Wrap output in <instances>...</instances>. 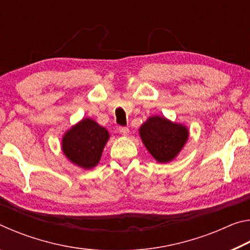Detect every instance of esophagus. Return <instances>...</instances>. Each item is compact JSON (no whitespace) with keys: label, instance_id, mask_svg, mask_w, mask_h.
Here are the masks:
<instances>
[{"label":"esophagus","instance_id":"obj_1","mask_svg":"<svg viewBox=\"0 0 250 250\" xmlns=\"http://www.w3.org/2000/svg\"><path fill=\"white\" fill-rule=\"evenodd\" d=\"M119 131H120L121 134L126 135L129 133V128H128V126H119Z\"/></svg>","mask_w":250,"mask_h":250}]
</instances>
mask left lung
<instances>
[{
  "instance_id": "1",
  "label": "left lung",
  "mask_w": 250,
  "mask_h": 250,
  "mask_svg": "<svg viewBox=\"0 0 250 250\" xmlns=\"http://www.w3.org/2000/svg\"><path fill=\"white\" fill-rule=\"evenodd\" d=\"M143 143L152 156L161 163L170 162L188 138L184 125L173 124L162 117H151L140 128Z\"/></svg>"
}]
</instances>
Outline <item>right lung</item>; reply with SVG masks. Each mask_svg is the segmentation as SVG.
Listing matches in <instances>:
<instances>
[{"label":"right lung","instance_id":"add662e5","mask_svg":"<svg viewBox=\"0 0 250 250\" xmlns=\"http://www.w3.org/2000/svg\"><path fill=\"white\" fill-rule=\"evenodd\" d=\"M109 133L91 119H83L62 138V151L76 166L91 168L98 164Z\"/></svg>","mask_w":250,"mask_h":250}]
</instances>
